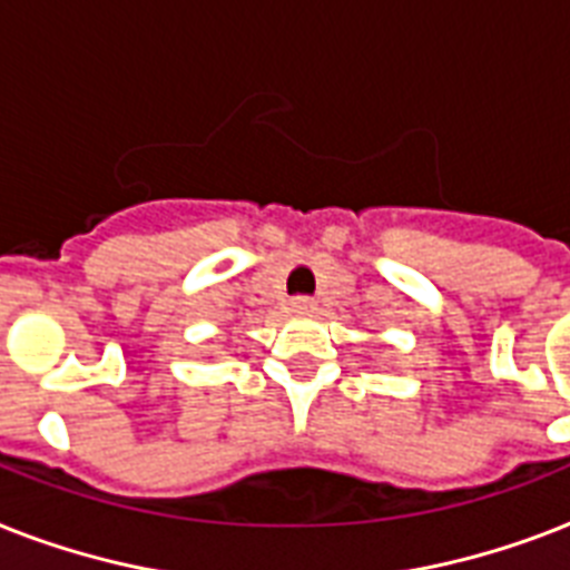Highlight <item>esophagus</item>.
I'll return each instance as SVG.
<instances>
[{
  "instance_id": "obj_1",
  "label": "esophagus",
  "mask_w": 570,
  "mask_h": 570,
  "mask_svg": "<svg viewBox=\"0 0 570 570\" xmlns=\"http://www.w3.org/2000/svg\"><path fill=\"white\" fill-rule=\"evenodd\" d=\"M289 309H293L295 316H309V313L316 309V301L309 298V295H295V298L289 301Z\"/></svg>"
}]
</instances>
